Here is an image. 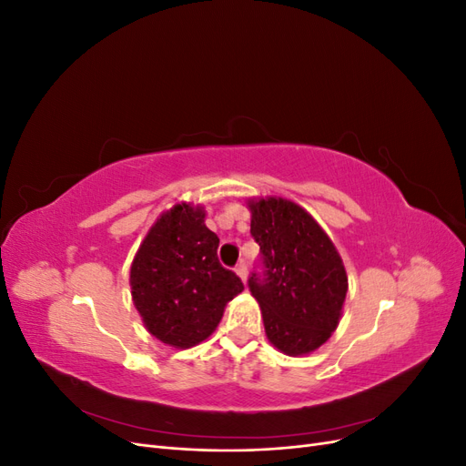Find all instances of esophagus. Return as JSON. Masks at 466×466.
Here are the masks:
<instances>
[{"instance_id":"obj_1","label":"esophagus","mask_w":466,"mask_h":466,"mask_svg":"<svg viewBox=\"0 0 466 466\" xmlns=\"http://www.w3.org/2000/svg\"><path fill=\"white\" fill-rule=\"evenodd\" d=\"M235 274H237L238 278H241V281L245 284V281H247V266H245V262L235 266Z\"/></svg>"}]
</instances>
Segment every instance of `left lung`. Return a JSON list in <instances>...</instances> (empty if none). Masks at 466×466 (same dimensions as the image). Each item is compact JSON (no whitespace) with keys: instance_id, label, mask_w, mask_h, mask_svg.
Masks as SVG:
<instances>
[{"instance_id":"8db88e82","label":"left lung","mask_w":466,"mask_h":466,"mask_svg":"<svg viewBox=\"0 0 466 466\" xmlns=\"http://www.w3.org/2000/svg\"><path fill=\"white\" fill-rule=\"evenodd\" d=\"M250 235L260 245L264 278L248 288L270 344L286 356L313 354L342 319L348 274L330 237L305 208L279 196L248 198Z\"/></svg>"}]
</instances>
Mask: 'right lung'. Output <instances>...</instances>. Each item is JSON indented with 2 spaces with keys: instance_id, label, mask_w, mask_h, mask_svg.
Instances as JSON below:
<instances>
[{
  "instance_id": "right-lung-1",
  "label": "right lung",
  "mask_w": 466,
  "mask_h": 466,
  "mask_svg": "<svg viewBox=\"0 0 466 466\" xmlns=\"http://www.w3.org/2000/svg\"><path fill=\"white\" fill-rule=\"evenodd\" d=\"M202 204L180 202L155 219L130 266L132 301L146 330L187 350L218 329L225 305L245 289L218 260L219 238Z\"/></svg>"
}]
</instances>
